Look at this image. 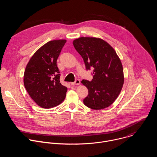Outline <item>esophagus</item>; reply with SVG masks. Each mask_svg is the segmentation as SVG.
<instances>
[{
	"mask_svg": "<svg viewBox=\"0 0 157 157\" xmlns=\"http://www.w3.org/2000/svg\"><path fill=\"white\" fill-rule=\"evenodd\" d=\"M80 84V81L79 79H76L75 82H71V86H75V85H79Z\"/></svg>",
	"mask_w": 157,
	"mask_h": 157,
	"instance_id": "34e87169",
	"label": "esophagus"
}]
</instances>
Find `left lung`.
<instances>
[{
  "label": "left lung",
  "instance_id": "left-lung-1",
  "mask_svg": "<svg viewBox=\"0 0 157 157\" xmlns=\"http://www.w3.org/2000/svg\"><path fill=\"white\" fill-rule=\"evenodd\" d=\"M73 44L83 58L86 70L93 71L91 81H81L89 93L83 100L84 105L94 110L109 107L119 96L124 82L119 57L107 42L99 38L80 37Z\"/></svg>",
  "mask_w": 157,
  "mask_h": 157
}]
</instances>
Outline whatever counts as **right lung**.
Returning <instances> with one entry per match:
<instances>
[{
    "instance_id": "1",
    "label": "right lung",
    "mask_w": 157,
    "mask_h": 157,
    "mask_svg": "<svg viewBox=\"0 0 157 157\" xmlns=\"http://www.w3.org/2000/svg\"><path fill=\"white\" fill-rule=\"evenodd\" d=\"M66 40H52L41 47L27 64L24 83L27 93L40 107L50 109L65 99L67 87L59 81L56 61Z\"/></svg>"
}]
</instances>
